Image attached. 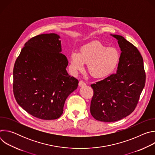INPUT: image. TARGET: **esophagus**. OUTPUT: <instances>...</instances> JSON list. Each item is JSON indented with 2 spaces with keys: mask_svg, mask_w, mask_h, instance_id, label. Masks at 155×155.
Instances as JSON below:
<instances>
[{
  "mask_svg": "<svg viewBox=\"0 0 155 155\" xmlns=\"http://www.w3.org/2000/svg\"><path fill=\"white\" fill-rule=\"evenodd\" d=\"M78 85H79V86H85V85H86V83L81 80V81H79Z\"/></svg>",
  "mask_w": 155,
  "mask_h": 155,
  "instance_id": "34e87169",
  "label": "esophagus"
}]
</instances>
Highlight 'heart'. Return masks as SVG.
<instances>
[{"mask_svg":"<svg viewBox=\"0 0 155 155\" xmlns=\"http://www.w3.org/2000/svg\"><path fill=\"white\" fill-rule=\"evenodd\" d=\"M120 59L117 49L108 48L101 41H93L82 46L78 54H71L69 68L73 74H76L83 71L84 64H87V71L92 77L104 78L115 71Z\"/></svg>","mask_w":155,"mask_h":155,"instance_id":"b5f03b06","label":"heart"}]
</instances>
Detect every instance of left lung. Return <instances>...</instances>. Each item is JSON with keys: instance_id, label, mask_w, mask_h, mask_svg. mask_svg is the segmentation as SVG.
Wrapping results in <instances>:
<instances>
[{"instance_id": "8db88e82", "label": "left lung", "mask_w": 155, "mask_h": 155, "mask_svg": "<svg viewBox=\"0 0 155 155\" xmlns=\"http://www.w3.org/2000/svg\"><path fill=\"white\" fill-rule=\"evenodd\" d=\"M118 40L121 53L116 73L91 84V115L103 122L117 121L135 110L145 84L143 61L138 49L123 36Z\"/></svg>"}]
</instances>
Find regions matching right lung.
I'll use <instances>...</instances> for the list:
<instances>
[{"mask_svg":"<svg viewBox=\"0 0 155 155\" xmlns=\"http://www.w3.org/2000/svg\"><path fill=\"white\" fill-rule=\"evenodd\" d=\"M68 65L58 34H43L29 40L13 68V90L18 104L37 118H59L66 99L78 83L66 71Z\"/></svg>","mask_w":155,"mask_h":155,"instance_id":"1","label":"right lung"}]
</instances>
